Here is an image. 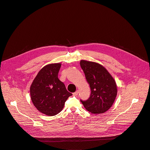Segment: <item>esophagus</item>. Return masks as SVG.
Instances as JSON below:
<instances>
[{"instance_id":"obj_1","label":"esophagus","mask_w":150,"mask_h":150,"mask_svg":"<svg viewBox=\"0 0 150 150\" xmlns=\"http://www.w3.org/2000/svg\"><path fill=\"white\" fill-rule=\"evenodd\" d=\"M78 93H79V91H76L75 92L73 93V95H74V96H77V95H78Z\"/></svg>"}]
</instances>
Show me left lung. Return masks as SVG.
Returning <instances> with one entry per match:
<instances>
[{"mask_svg": "<svg viewBox=\"0 0 150 150\" xmlns=\"http://www.w3.org/2000/svg\"><path fill=\"white\" fill-rule=\"evenodd\" d=\"M80 65L91 88V95L82 101L85 109L93 114H103L112 105L117 95L115 81L101 64L81 60Z\"/></svg>", "mask_w": 150, "mask_h": 150, "instance_id": "left-lung-1", "label": "left lung"}]
</instances>
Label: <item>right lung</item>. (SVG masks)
I'll return each instance as SVG.
<instances>
[{
	"mask_svg": "<svg viewBox=\"0 0 150 150\" xmlns=\"http://www.w3.org/2000/svg\"><path fill=\"white\" fill-rule=\"evenodd\" d=\"M61 67V63L51 64L43 67L30 87L33 104L39 112L48 116L59 114L68 97L72 95L58 79Z\"/></svg>",
	"mask_w": 150,
	"mask_h": 150,
	"instance_id": "obj_1",
	"label": "right lung"
}]
</instances>
